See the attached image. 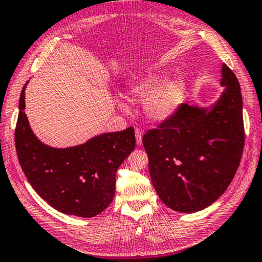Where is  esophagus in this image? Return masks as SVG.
<instances>
[{
  "instance_id": "34e87169",
  "label": "esophagus",
  "mask_w": 262,
  "mask_h": 262,
  "mask_svg": "<svg viewBox=\"0 0 262 262\" xmlns=\"http://www.w3.org/2000/svg\"><path fill=\"white\" fill-rule=\"evenodd\" d=\"M135 135H136V142H137L138 145L142 144V135H143V132H142L141 128L136 127L135 128Z\"/></svg>"
}]
</instances>
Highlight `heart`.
Masks as SVG:
<instances>
[{"label": "heart", "instance_id": "heart-1", "mask_svg": "<svg viewBox=\"0 0 262 262\" xmlns=\"http://www.w3.org/2000/svg\"><path fill=\"white\" fill-rule=\"evenodd\" d=\"M161 77L150 76L128 88V95L135 100H143L145 114L152 120H167L176 113L184 100L186 84L182 78H174L161 84Z\"/></svg>", "mask_w": 262, "mask_h": 262}]
</instances>
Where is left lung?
Wrapping results in <instances>:
<instances>
[{
  "mask_svg": "<svg viewBox=\"0 0 262 262\" xmlns=\"http://www.w3.org/2000/svg\"><path fill=\"white\" fill-rule=\"evenodd\" d=\"M222 97L210 110L183 103L143 136L159 198L182 213L216 201L232 182L244 148L243 102L236 74L223 64Z\"/></svg>",
  "mask_w": 262,
  "mask_h": 262,
  "instance_id": "obj_1",
  "label": "left lung"
}]
</instances>
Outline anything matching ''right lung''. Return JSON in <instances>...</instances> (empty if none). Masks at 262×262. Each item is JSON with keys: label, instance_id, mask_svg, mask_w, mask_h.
<instances>
[{"label": "right lung", "instance_id": "1", "mask_svg": "<svg viewBox=\"0 0 262 262\" xmlns=\"http://www.w3.org/2000/svg\"><path fill=\"white\" fill-rule=\"evenodd\" d=\"M26 84L20 94L14 136L27 181L61 213L83 218L97 215L113 201L115 173L136 145L134 127L102 134L77 147H48L33 135L24 112Z\"/></svg>", "mask_w": 262, "mask_h": 262}]
</instances>
